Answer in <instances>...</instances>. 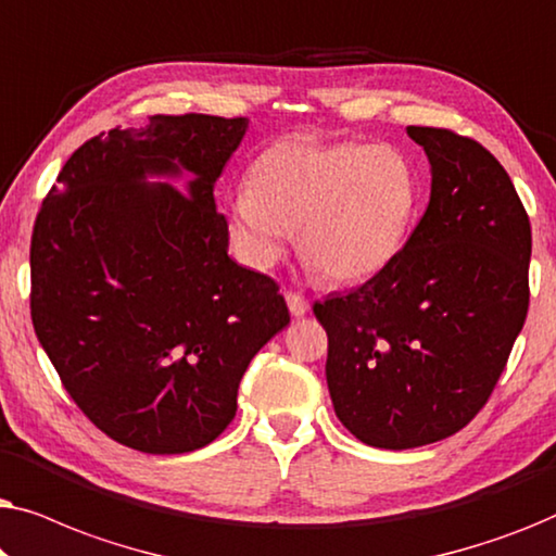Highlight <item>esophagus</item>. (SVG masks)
<instances>
[{
    "mask_svg": "<svg viewBox=\"0 0 556 556\" xmlns=\"http://www.w3.org/2000/svg\"><path fill=\"white\" fill-rule=\"evenodd\" d=\"M286 303H288V308H291L293 316H303L308 311V299H306V295L295 293V291L286 293Z\"/></svg>",
    "mask_w": 556,
    "mask_h": 556,
    "instance_id": "1",
    "label": "esophagus"
}]
</instances>
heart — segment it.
Listing matches in <instances>:
<instances>
[{
  "label": "heart",
  "instance_id": "heart-1",
  "mask_svg": "<svg viewBox=\"0 0 556 556\" xmlns=\"http://www.w3.org/2000/svg\"><path fill=\"white\" fill-rule=\"evenodd\" d=\"M420 204V172L392 143L283 136L248 172V189L227 200L235 245L270 268L299 230V253L329 283H356L405 248Z\"/></svg>",
  "mask_w": 556,
  "mask_h": 556
}]
</instances>
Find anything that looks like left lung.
Segmentation results:
<instances>
[{"label":"left lung","mask_w":556,"mask_h":556,"mask_svg":"<svg viewBox=\"0 0 556 556\" xmlns=\"http://www.w3.org/2000/svg\"><path fill=\"white\" fill-rule=\"evenodd\" d=\"M430 204L394 261L314 303L326 382L362 443L407 451L466 428L489 402L529 311L531 225L504 166L447 128L409 126Z\"/></svg>","instance_id":"left-lung-1"}]
</instances>
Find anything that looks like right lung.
Instances as JSON below:
<instances>
[{"label":"right lung","mask_w":556,"mask_h":556,"mask_svg":"<svg viewBox=\"0 0 556 556\" xmlns=\"http://www.w3.org/2000/svg\"><path fill=\"white\" fill-rule=\"evenodd\" d=\"M248 118L151 116L67 159L37 212L33 326L83 415L151 455L210 445L248 364L288 326L286 299L227 255L215 181ZM193 179L181 193L147 176Z\"/></svg>","instance_id":"right-lung-1"}]
</instances>
